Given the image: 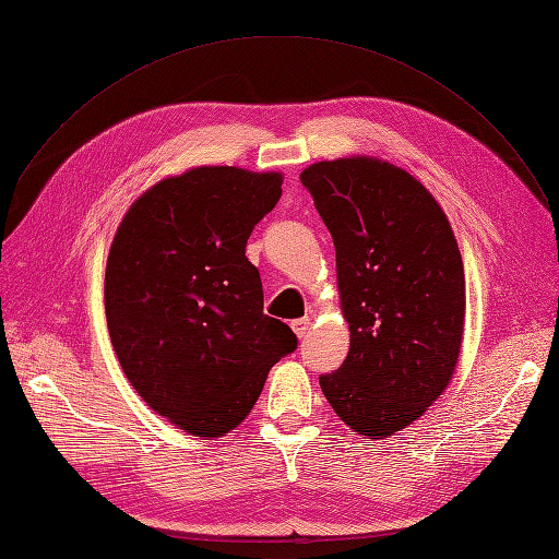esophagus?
<instances>
[{
    "mask_svg": "<svg viewBox=\"0 0 559 559\" xmlns=\"http://www.w3.org/2000/svg\"><path fill=\"white\" fill-rule=\"evenodd\" d=\"M310 329V318H301V320H295L293 322V331L297 333V337H304Z\"/></svg>",
    "mask_w": 559,
    "mask_h": 559,
    "instance_id": "esophagus-1",
    "label": "esophagus"
}]
</instances>
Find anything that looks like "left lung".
Segmentation results:
<instances>
[{
	"label": "left lung",
	"instance_id": "1",
	"mask_svg": "<svg viewBox=\"0 0 559 559\" xmlns=\"http://www.w3.org/2000/svg\"><path fill=\"white\" fill-rule=\"evenodd\" d=\"M299 178L333 237L352 333L322 393L354 431L388 439L439 400L456 368L466 278L454 233L423 182L391 162H318Z\"/></svg>",
	"mask_w": 559,
	"mask_h": 559
}]
</instances>
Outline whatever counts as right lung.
Wrapping results in <instances>:
<instances>
[{"label": "right lung", "mask_w": 559, "mask_h": 559, "mask_svg": "<svg viewBox=\"0 0 559 559\" xmlns=\"http://www.w3.org/2000/svg\"><path fill=\"white\" fill-rule=\"evenodd\" d=\"M281 174L197 166L132 203L111 241L105 310L120 368L153 411L216 439L245 420L297 335L262 312L247 239Z\"/></svg>", "instance_id": "1"}]
</instances>
